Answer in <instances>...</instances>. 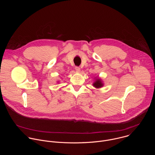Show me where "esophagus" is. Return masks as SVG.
Here are the masks:
<instances>
[{
	"instance_id": "34e87169",
	"label": "esophagus",
	"mask_w": 155,
	"mask_h": 155,
	"mask_svg": "<svg viewBox=\"0 0 155 155\" xmlns=\"http://www.w3.org/2000/svg\"><path fill=\"white\" fill-rule=\"evenodd\" d=\"M75 69V71L78 72H79L80 71V67H78V66H76Z\"/></svg>"
}]
</instances>
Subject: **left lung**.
<instances>
[{
    "instance_id": "8db88e82",
    "label": "left lung",
    "mask_w": 155,
    "mask_h": 155,
    "mask_svg": "<svg viewBox=\"0 0 155 155\" xmlns=\"http://www.w3.org/2000/svg\"><path fill=\"white\" fill-rule=\"evenodd\" d=\"M102 82H101V81L100 80H96L94 83V84H93V86H94V87H102Z\"/></svg>"
}]
</instances>
